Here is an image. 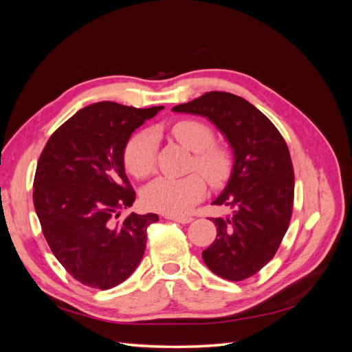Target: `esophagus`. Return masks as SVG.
Listing matches in <instances>:
<instances>
[{"mask_svg":"<svg viewBox=\"0 0 352 352\" xmlns=\"http://www.w3.org/2000/svg\"><path fill=\"white\" fill-rule=\"evenodd\" d=\"M167 220H173L180 223V225H188V223L192 221V217H175V216H167Z\"/></svg>","mask_w":352,"mask_h":352,"instance_id":"obj_1","label":"esophagus"}]
</instances>
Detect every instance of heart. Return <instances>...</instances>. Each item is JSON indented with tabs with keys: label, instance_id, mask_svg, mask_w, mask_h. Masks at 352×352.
Segmentation results:
<instances>
[{
	"label": "heart",
	"instance_id": "obj_1",
	"mask_svg": "<svg viewBox=\"0 0 352 352\" xmlns=\"http://www.w3.org/2000/svg\"><path fill=\"white\" fill-rule=\"evenodd\" d=\"M175 140L194 151V167L212 186L226 182L232 173V155L214 142V133L198 120H180L173 124ZM157 153V138L153 132L144 131L132 136L126 144L123 160L129 173L135 177H146L154 172ZM206 182L194 173L180 179L158 177L142 192V202L148 210L167 216H186L198 201L206 195Z\"/></svg>",
	"mask_w": 352,
	"mask_h": 352
}]
</instances>
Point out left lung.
<instances>
[{"label":"left lung","instance_id":"obj_1","mask_svg":"<svg viewBox=\"0 0 352 352\" xmlns=\"http://www.w3.org/2000/svg\"><path fill=\"white\" fill-rule=\"evenodd\" d=\"M172 110L206 117L232 148L230 177L212 201L232 214L211 219L217 238L202 260L223 279H247L274 257L289 226L295 180L287 145L257 107L229 92H206Z\"/></svg>","mask_w":352,"mask_h":352}]
</instances>
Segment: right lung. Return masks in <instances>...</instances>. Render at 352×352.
<instances>
[{"mask_svg": "<svg viewBox=\"0 0 352 352\" xmlns=\"http://www.w3.org/2000/svg\"><path fill=\"white\" fill-rule=\"evenodd\" d=\"M163 105L127 107L111 101L88 105L51 135L36 166L34 204L52 254L80 283L110 289L142 260L154 212H131L135 190L124 172L131 135Z\"/></svg>", "mask_w": 352, "mask_h": 352, "instance_id": "right-lung-1", "label": "right lung"}]
</instances>
